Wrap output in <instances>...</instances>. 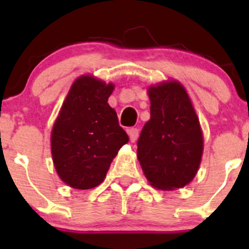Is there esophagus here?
<instances>
[{"label": "esophagus", "instance_id": "1", "mask_svg": "<svg viewBox=\"0 0 249 249\" xmlns=\"http://www.w3.org/2000/svg\"><path fill=\"white\" fill-rule=\"evenodd\" d=\"M139 134H140V131L137 127H132V129H130L129 130L130 141H131V142H135V141L139 139Z\"/></svg>", "mask_w": 249, "mask_h": 249}]
</instances>
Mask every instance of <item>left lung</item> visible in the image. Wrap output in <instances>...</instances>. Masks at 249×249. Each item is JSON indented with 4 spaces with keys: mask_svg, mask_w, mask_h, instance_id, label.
Here are the masks:
<instances>
[{
    "mask_svg": "<svg viewBox=\"0 0 249 249\" xmlns=\"http://www.w3.org/2000/svg\"><path fill=\"white\" fill-rule=\"evenodd\" d=\"M150 119L137 141V158L145 178L162 190L182 188L199 170L203 140L189 96L178 82L148 90Z\"/></svg>",
    "mask_w": 249,
    "mask_h": 249,
    "instance_id": "left-lung-1",
    "label": "left lung"
}]
</instances>
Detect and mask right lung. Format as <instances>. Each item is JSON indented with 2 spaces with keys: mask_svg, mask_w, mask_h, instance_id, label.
<instances>
[{
  "mask_svg": "<svg viewBox=\"0 0 249 249\" xmlns=\"http://www.w3.org/2000/svg\"><path fill=\"white\" fill-rule=\"evenodd\" d=\"M113 84L82 76L72 84L52 131V155L59 177L76 189H91L106 177L129 136L108 105Z\"/></svg>",
  "mask_w": 249,
  "mask_h": 249,
  "instance_id": "obj_1",
  "label": "right lung"
}]
</instances>
